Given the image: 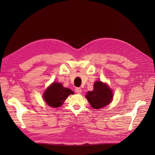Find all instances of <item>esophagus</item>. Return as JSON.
<instances>
[{
	"label": "esophagus",
	"mask_w": 155,
	"mask_h": 155,
	"mask_svg": "<svg viewBox=\"0 0 155 155\" xmlns=\"http://www.w3.org/2000/svg\"><path fill=\"white\" fill-rule=\"evenodd\" d=\"M75 92H76L77 94H81V93H82V89H81V88H79V87H77V88H75Z\"/></svg>",
	"instance_id": "esophagus-1"
}]
</instances>
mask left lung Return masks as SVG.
Listing matches in <instances>:
<instances>
[{"instance_id":"obj_1","label":"left lung","mask_w":155,"mask_h":155,"mask_svg":"<svg viewBox=\"0 0 155 155\" xmlns=\"http://www.w3.org/2000/svg\"><path fill=\"white\" fill-rule=\"evenodd\" d=\"M112 92L107 84L97 81L94 85V90L88 92L85 97L92 108L102 109L111 102L113 98Z\"/></svg>"}]
</instances>
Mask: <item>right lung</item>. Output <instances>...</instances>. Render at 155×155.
Wrapping results in <instances>:
<instances>
[{
    "instance_id": "obj_1",
    "label": "right lung",
    "mask_w": 155,
    "mask_h": 155,
    "mask_svg": "<svg viewBox=\"0 0 155 155\" xmlns=\"http://www.w3.org/2000/svg\"><path fill=\"white\" fill-rule=\"evenodd\" d=\"M70 94H73L71 89L63 87L61 84L53 82L47 88L43 96L45 102L49 106L59 107Z\"/></svg>"
}]
</instances>
